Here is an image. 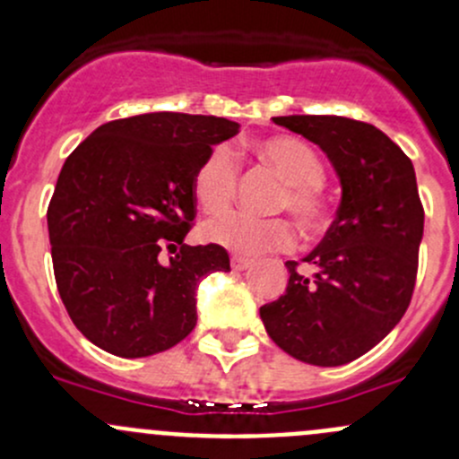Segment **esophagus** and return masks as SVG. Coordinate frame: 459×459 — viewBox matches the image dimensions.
<instances>
[{
    "mask_svg": "<svg viewBox=\"0 0 459 459\" xmlns=\"http://www.w3.org/2000/svg\"><path fill=\"white\" fill-rule=\"evenodd\" d=\"M251 264H253L251 259H247V257H239V255L230 257V268H233V271H247Z\"/></svg>",
    "mask_w": 459,
    "mask_h": 459,
    "instance_id": "esophagus-1",
    "label": "esophagus"
}]
</instances>
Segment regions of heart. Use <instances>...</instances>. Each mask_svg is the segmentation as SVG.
Listing matches in <instances>:
<instances>
[{"label":"heart","mask_w":459,"mask_h":459,"mask_svg":"<svg viewBox=\"0 0 459 459\" xmlns=\"http://www.w3.org/2000/svg\"><path fill=\"white\" fill-rule=\"evenodd\" d=\"M253 152L284 182L273 202V211H289L304 233L322 230L328 221V200L322 191L326 170L316 148L298 137L280 135L253 143ZM238 179L235 152L224 143L211 148L193 175L195 200L211 215L226 211L235 200ZM204 238L238 255H259L289 248L293 244V229L281 217L257 220L244 212H226L204 226Z\"/></svg>","instance_id":"obj_1"}]
</instances>
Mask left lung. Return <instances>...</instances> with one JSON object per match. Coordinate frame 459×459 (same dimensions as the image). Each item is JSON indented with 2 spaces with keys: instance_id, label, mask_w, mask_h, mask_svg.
Masks as SVG:
<instances>
[{
  "instance_id": "obj_1",
  "label": "left lung",
  "mask_w": 459,
  "mask_h": 459,
  "mask_svg": "<svg viewBox=\"0 0 459 459\" xmlns=\"http://www.w3.org/2000/svg\"><path fill=\"white\" fill-rule=\"evenodd\" d=\"M326 152L342 186L335 221L284 295L259 308L268 337L313 367H342L382 342L406 313L424 233L415 169L367 122L337 115L273 117Z\"/></svg>"
}]
</instances>
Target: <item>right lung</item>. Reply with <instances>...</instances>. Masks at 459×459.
<instances>
[{
	"label": "right lung",
	"mask_w": 459,
	"mask_h": 459,
	"mask_svg": "<svg viewBox=\"0 0 459 459\" xmlns=\"http://www.w3.org/2000/svg\"><path fill=\"white\" fill-rule=\"evenodd\" d=\"M238 131L212 115H135L101 124L64 161L46 212L55 281L73 324L106 353L148 358L182 342L200 281L230 271L224 248L184 238L197 166Z\"/></svg>",
	"instance_id": "add662e5"
}]
</instances>
